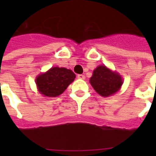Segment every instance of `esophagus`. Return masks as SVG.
<instances>
[{
  "label": "esophagus",
  "mask_w": 156,
  "mask_h": 156,
  "mask_svg": "<svg viewBox=\"0 0 156 156\" xmlns=\"http://www.w3.org/2000/svg\"><path fill=\"white\" fill-rule=\"evenodd\" d=\"M77 78H79V79H85V76L83 75V74H78Z\"/></svg>",
  "instance_id": "1"
}]
</instances>
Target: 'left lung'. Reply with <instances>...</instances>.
I'll return each instance as SVG.
<instances>
[{
	"mask_svg": "<svg viewBox=\"0 0 156 156\" xmlns=\"http://www.w3.org/2000/svg\"><path fill=\"white\" fill-rule=\"evenodd\" d=\"M90 83L98 94L107 97L121 88L122 79L118 73L112 72L106 66H100L94 70Z\"/></svg>",
	"mask_w": 156,
	"mask_h": 156,
	"instance_id": "obj_1",
	"label": "left lung"
}]
</instances>
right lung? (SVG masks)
<instances>
[{
  "label": "right lung",
  "mask_w": 156,
  "mask_h": 156,
  "mask_svg": "<svg viewBox=\"0 0 156 156\" xmlns=\"http://www.w3.org/2000/svg\"><path fill=\"white\" fill-rule=\"evenodd\" d=\"M75 74L70 69L53 67L36 78L38 89L42 95L48 97H56L66 90L75 78Z\"/></svg>",
  "instance_id": "obj_1"
}]
</instances>
